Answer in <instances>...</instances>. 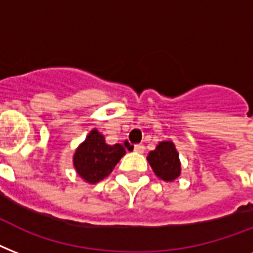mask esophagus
Returning a JSON list of instances; mask_svg holds the SVG:
<instances>
[{
	"mask_svg": "<svg viewBox=\"0 0 253 253\" xmlns=\"http://www.w3.org/2000/svg\"><path fill=\"white\" fill-rule=\"evenodd\" d=\"M144 150H146V148H144V146H143V144H135L134 146V151L135 152H138V154H143V152H144Z\"/></svg>",
	"mask_w": 253,
	"mask_h": 253,
	"instance_id": "esophagus-1",
	"label": "esophagus"
}]
</instances>
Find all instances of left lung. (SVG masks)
<instances>
[{"label": "left lung", "mask_w": 253, "mask_h": 253, "mask_svg": "<svg viewBox=\"0 0 253 253\" xmlns=\"http://www.w3.org/2000/svg\"><path fill=\"white\" fill-rule=\"evenodd\" d=\"M147 160L155 174L164 181H173L181 174V163L178 152L172 142H160L151 151Z\"/></svg>", "instance_id": "8db88e82"}]
</instances>
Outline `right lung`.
I'll list each match as a JSON object with an SVG mask.
<instances>
[{
	"label": "right lung",
	"instance_id": "right-lung-1",
	"mask_svg": "<svg viewBox=\"0 0 253 253\" xmlns=\"http://www.w3.org/2000/svg\"><path fill=\"white\" fill-rule=\"evenodd\" d=\"M125 154L122 144L109 146L105 136L94 128L73 155V166L81 178L95 184L110 174Z\"/></svg>",
	"mask_w": 253,
	"mask_h": 253
}]
</instances>
